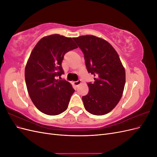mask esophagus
<instances>
[{
    "instance_id": "34e87169",
    "label": "esophagus",
    "mask_w": 157,
    "mask_h": 157,
    "mask_svg": "<svg viewBox=\"0 0 157 157\" xmlns=\"http://www.w3.org/2000/svg\"><path fill=\"white\" fill-rule=\"evenodd\" d=\"M73 84L75 85V86H78V85L81 83V80H78L77 81H74L73 82Z\"/></svg>"
}]
</instances>
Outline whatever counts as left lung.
<instances>
[{"mask_svg": "<svg viewBox=\"0 0 157 157\" xmlns=\"http://www.w3.org/2000/svg\"><path fill=\"white\" fill-rule=\"evenodd\" d=\"M83 52L89 73L94 82L87 83L89 92L82 96L86 110L94 115L111 111L119 102L125 85V69L113 47L105 40L93 35L73 38Z\"/></svg>", "mask_w": 157, "mask_h": 157, "instance_id": "left-lung-1", "label": "left lung"}]
</instances>
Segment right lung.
Returning <instances> with one entry per match:
<instances>
[{
  "instance_id": "right-lung-1",
  "label": "right lung",
  "mask_w": 157,
  "mask_h": 157,
  "mask_svg": "<svg viewBox=\"0 0 157 157\" xmlns=\"http://www.w3.org/2000/svg\"><path fill=\"white\" fill-rule=\"evenodd\" d=\"M77 48L72 38L55 34L42 38L31 52L25 69L26 86L33 104L46 115H58L68 107L75 90L56 78L64 74V55Z\"/></svg>"
}]
</instances>
